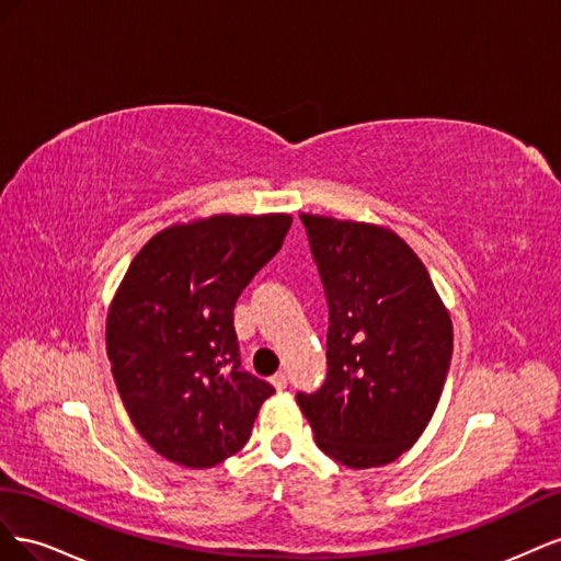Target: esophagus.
Instances as JSON below:
<instances>
[{
  "label": "esophagus",
  "mask_w": 561,
  "mask_h": 561,
  "mask_svg": "<svg viewBox=\"0 0 561 561\" xmlns=\"http://www.w3.org/2000/svg\"><path fill=\"white\" fill-rule=\"evenodd\" d=\"M271 383H274L276 390H283L287 386V375H285V371H276V375L271 377Z\"/></svg>",
  "instance_id": "1"
}]
</instances>
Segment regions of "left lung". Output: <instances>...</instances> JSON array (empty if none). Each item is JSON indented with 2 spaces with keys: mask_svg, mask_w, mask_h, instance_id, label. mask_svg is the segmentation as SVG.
<instances>
[{
  "mask_svg": "<svg viewBox=\"0 0 561 561\" xmlns=\"http://www.w3.org/2000/svg\"><path fill=\"white\" fill-rule=\"evenodd\" d=\"M325 290L328 377L297 404L336 463L375 468L410 449L447 381L454 334L426 266L393 231L299 215Z\"/></svg>",
  "mask_w": 561,
  "mask_h": 561,
  "instance_id": "left-lung-1",
  "label": "left lung"
}]
</instances>
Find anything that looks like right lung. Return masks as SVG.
Masks as SVG:
<instances>
[{
  "instance_id": "add662e5",
  "label": "right lung",
  "mask_w": 561,
  "mask_h": 561,
  "mask_svg": "<svg viewBox=\"0 0 561 561\" xmlns=\"http://www.w3.org/2000/svg\"><path fill=\"white\" fill-rule=\"evenodd\" d=\"M290 225V215H213L163 229L118 285L107 316L112 377L133 426L168 461L222 463L274 396L241 369L233 307Z\"/></svg>"
}]
</instances>
